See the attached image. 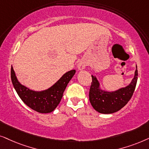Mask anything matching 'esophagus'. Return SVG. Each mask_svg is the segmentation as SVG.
I'll return each instance as SVG.
<instances>
[{
	"instance_id": "obj_1",
	"label": "esophagus",
	"mask_w": 149,
	"mask_h": 149,
	"mask_svg": "<svg viewBox=\"0 0 149 149\" xmlns=\"http://www.w3.org/2000/svg\"><path fill=\"white\" fill-rule=\"evenodd\" d=\"M86 63L84 61H80V62L78 63V69L79 71H82V70H84V69L86 68Z\"/></svg>"
}]
</instances>
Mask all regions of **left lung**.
Instances as JSON below:
<instances>
[{
	"label": "left lung",
	"mask_w": 149,
	"mask_h": 149,
	"mask_svg": "<svg viewBox=\"0 0 149 149\" xmlns=\"http://www.w3.org/2000/svg\"><path fill=\"white\" fill-rule=\"evenodd\" d=\"M130 84L114 91L103 89L96 76L92 75V83L89 91V100L93 108L102 114H112L123 108L132 97L138 80V70Z\"/></svg>",
	"instance_id": "1"
}]
</instances>
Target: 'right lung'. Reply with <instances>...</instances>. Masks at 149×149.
<instances>
[{
  "label": "right lung",
  "mask_w": 149,
  "mask_h": 149,
  "mask_svg": "<svg viewBox=\"0 0 149 149\" xmlns=\"http://www.w3.org/2000/svg\"><path fill=\"white\" fill-rule=\"evenodd\" d=\"M75 73L74 69L67 71L49 88L39 91L22 84L15 76L13 67L11 69V78L15 91L26 106L39 113H49L58 106L67 84Z\"/></svg>",
  "instance_id": "obj_1"
}]
</instances>
